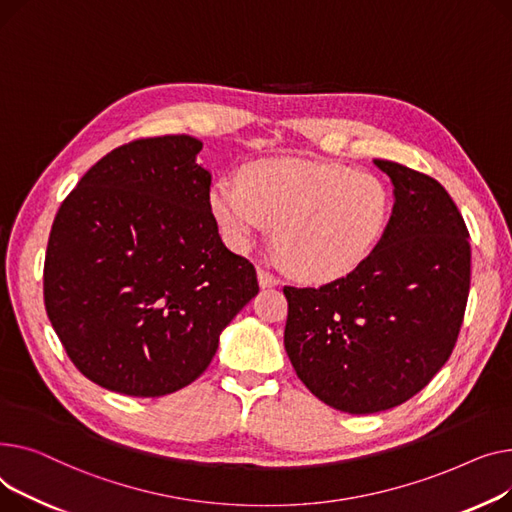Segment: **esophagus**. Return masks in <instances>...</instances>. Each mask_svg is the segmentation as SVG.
<instances>
[{
	"label": "esophagus",
	"instance_id": "esophagus-1",
	"mask_svg": "<svg viewBox=\"0 0 512 512\" xmlns=\"http://www.w3.org/2000/svg\"><path fill=\"white\" fill-rule=\"evenodd\" d=\"M258 283H260V287H275V285H279V279L270 273V270L258 268Z\"/></svg>",
	"mask_w": 512,
	"mask_h": 512
}]
</instances>
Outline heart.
Instances as JSON below:
<instances>
[{
	"mask_svg": "<svg viewBox=\"0 0 512 512\" xmlns=\"http://www.w3.org/2000/svg\"><path fill=\"white\" fill-rule=\"evenodd\" d=\"M210 210L237 252H248L277 223L275 242L293 275L333 283L376 252L393 215V194L380 177L347 165L260 159L242 171V182H215Z\"/></svg>",
	"mask_w": 512,
	"mask_h": 512,
	"instance_id": "heart-1",
	"label": "heart"
}]
</instances>
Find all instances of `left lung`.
<instances>
[{"instance_id":"obj_1","label":"left lung","mask_w":512,"mask_h":512,"mask_svg":"<svg viewBox=\"0 0 512 512\" xmlns=\"http://www.w3.org/2000/svg\"><path fill=\"white\" fill-rule=\"evenodd\" d=\"M395 186L376 252L345 279L283 287L285 351L312 395L345 413L417 395L457 345L471 281L469 231L434 177L374 159Z\"/></svg>"}]
</instances>
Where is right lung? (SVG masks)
Returning a JSON list of instances; mask_svg holds the SVG:
<instances>
[{
    "instance_id": "add662e5",
    "label": "right lung",
    "mask_w": 512,
    "mask_h": 512,
    "mask_svg": "<svg viewBox=\"0 0 512 512\" xmlns=\"http://www.w3.org/2000/svg\"><path fill=\"white\" fill-rule=\"evenodd\" d=\"M200 148L186 134L117 146L55 215L45 310L72 364L113 393L194 382L258 293L254 264L221 242Z\"/></svg>"
}]
</instances>
